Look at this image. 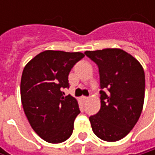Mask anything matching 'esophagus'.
Masks as SVG:
<instances>
[{"instance_id":"1","label":"esophagus","mask_w":155,"mask_h":155,"mask_svg":"<svg viewBox=\"0 0 155 155\" xmlns=\"http://www.w3.org/2000/svg\"><path fill=\"white\" fill-rule=\"evenodd\" d=\"M80 100H81V101H86L88 100V97H85V96H81V97L80 98Z\"/></svg>"}]
</instances>
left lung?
<instances>
[{
  "label": "left lung",
  "mask_w": 155,
  "mask_h": 155,
  "mask_svg": "<svg viewBox=\"0 0 155 155\" xmlns=\"http://www.w3.org/2000/svg\"><path fill=\"white\" fill-rule=\"evenodd\" d=\"M99 68L101 109L89 117L92 131L101 140L125 137L138 121L144 101L145 79L140 63L118 48L84 53Z\"/></svg>",
  "instance_id": "8db88e82"
}]
</instances>
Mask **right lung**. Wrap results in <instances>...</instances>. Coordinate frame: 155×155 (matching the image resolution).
Wrapping results in <instances>:
<instances>
[{
    "instance_id": "obj_1",
    "label": "right lung",
    "mask_w": 155,
    "mask_h": 155,
    "mask_svg": "<svg viewBox=\"0 0 155 155\" xmlns=\"http://www.w3.org/2000/svg\"><path fill=\"white\" fill-rule=\"evenodd\" d=\"M83 57L80 52L47 50L23 70L20 97L24 112L33 130L48 143L64 142L73 134L79 105L71 95L64 97L62 89L69 88V73Z\"/></svg>"
}]
</instances>
